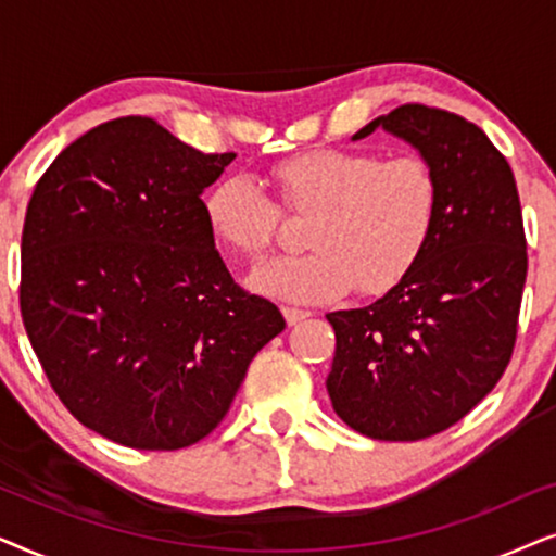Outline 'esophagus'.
Wrapping results in <instances>:
<instances>
[{
  "label": "esophagus",
  "mask_w": 556,
  "mask_h": 556,
  "mask_svg": "<svg viewBox=\"0 0 556 556\" xmlns=\"http://www.w3.org/2000/svg\"><path fill=\"white\" fill-rule=\"evenodd\" d=\"M283 316H286L288 326H295L299 321H303V318H308L311 311H306V308H295V306H283Z\"/></svg>",
  "instance_id": "obj_1"
}]
</instances>
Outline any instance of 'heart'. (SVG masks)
Instances as JSON below:
<instances>
[{
    "label": "heart",
    "mask_w": 556,
    "mask_h": 556,
    "mask_svg": "<svg viewBox=\"0 0 556 556\" xmlns=\"http://www.w3.org/2000/svg\"><path fill=\"white\" fill-rule=\"evenodd\" d=\"M270 179L288 215L308 217V253L265 265L257 293L318 303L349 288L382 295L402 283L438 225L440 179L420 154L384 159L367 149H311L273 164ZM202 215L212 238L248 261H263L280 230V210L248 177L210 185Z\"/></svg>",
    "instance_id": "obj_1"
}]
</instances>
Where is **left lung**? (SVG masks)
<instances>
[{
	"label": "left lung",
	"instance_id": "1",
	"mask_svg": "<svg viewBox=\"0 0 556 556\" xmlns=\"http://www.w3.org/2000/svg\"><path fill=\"white\" fill-rule=\"evenodd\" d=\"M382 126L440 179L432 240L413 273L364 308L326 314L337 333L326 390L349 428L422 440L466 417L508 367L527 283V238L506 156L458 113L405 103Z\"/></svg>",
	"mask_w": 556,
	"mask_h": 556
}]
</instances>
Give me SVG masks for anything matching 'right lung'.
Listing matches in <instances>:
<instances>
[{
  "instance_id": "add662e5",
  "label": "right lung",
  "mask_w": 556,
  "mask_h": 556,
  "mask_svg": "<svg viewBox=\"0 0 556 556\" xmlns=\"http://www.w3.org/2000/svg\"><path fill=\"white\" fill-rule=\"evenodd\" d=\"M235 159L147 116L90 128L37 181L20 311L75 420L136 451H179L223 422L253 356L286 329L235 283L202 192Z\"/></svg>"
}]
</instances>
